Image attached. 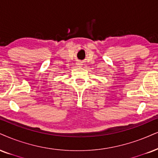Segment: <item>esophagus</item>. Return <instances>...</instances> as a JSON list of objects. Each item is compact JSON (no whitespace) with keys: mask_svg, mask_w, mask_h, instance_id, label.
I'll return each mask as SVG.
<instances>
[{"mask_svg":"<svg viewBox=\"0 0 158 158\" xmlns=\"http://www.w3.org/2000/svg\"><path fill=\"white\" fill-rule=\"evenodd\" d=\"M77 66H79V67H81V66H82L83 64H81V62H78V63H77Z\"/></svg>","mask_w":158,"mask_h":158,"instance_id":"obj_1","label":"esophagus"}]
</instances>
